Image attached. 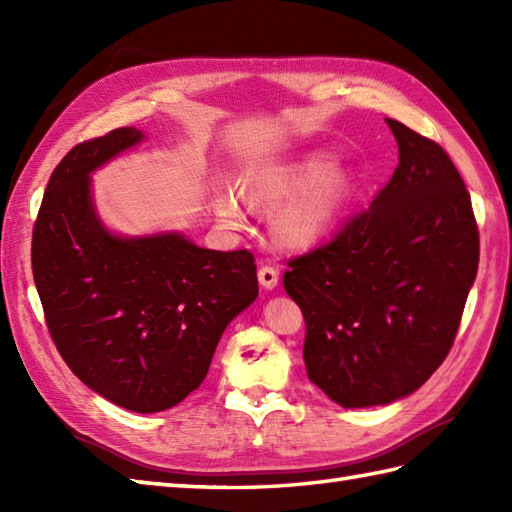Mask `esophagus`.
Instances as JSON below:
<instances>
[{"mask_svg":"<svg viewBox=\"0 0 512 512\" xmlns=\"http://www.w3.org/2000/svg\"><path fill=\"white\" fill-rule=\"evenodd\" d=\"M257 277H259V284H262V288H266V290H273L279 284V270L275 266L262 264Z\"/></svg>","mask_w":512,"mask_h":512,"instance_id":"1","label":"esophagus"}]
</instances>
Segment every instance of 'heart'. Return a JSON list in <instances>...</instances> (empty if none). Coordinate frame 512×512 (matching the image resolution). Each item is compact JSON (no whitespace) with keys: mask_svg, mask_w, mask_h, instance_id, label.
Returning a JSON list of instances; mask_svg holds the SVG:
<instances>
[{"mask_svg":"<svg viewBox=\"0 0 512 512\" xmlns=\"http://www.w3.org/2000/svg\"><path fill=\"white\" fill-rule=\"evenodd\" d=\"M334 158L312 156L292 165L268 167L248 173L239 182V195L248 206L284 204L273 217V233L292 250H308L325 242L341 224L356 200L361 182L354 171H332ZM215 211L226 224L242 226L244 211L233 195H220Z\"/></svg>","mask_w":512,"mask_h":512,"instance_id":"1","label":"heart"}]
</instances>
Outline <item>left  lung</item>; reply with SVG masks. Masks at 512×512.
Returning <instances> with one entry per match:
<instances>
[{
    "instance_id": "8db88e82",
    "label": "left lung",
    "mask_w": 512,
    "mask_h": 512,
    "mask_svg": "<svg viewBox=\"0 0 512 512\" xmlns=\"http://www.w3.org/2000/svg\"><path fill=\"white\" fill-rule=\"evenodd\" d=\"M398 167L332 242L290 259L308 378L336 405L413 394L447 358L480 264L471 195L438 143L385 118Z\"/></svg>"
}]
</instances>
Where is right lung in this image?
<instances>
[{
	"mask_svg": "<svg viewBox=\"0 0 512 512\" xmlns=\"http://www.w3.org/2000/svg\"><path fill=\"white\" fill-rule=\"evenodd\" d=\"M143 140L140 129L118 127L65 154L32 228V275L74 376L118 407L154 413L200 387L226 325L259 288L248 250L200 248L180 233L121 237L103 226L90 173Z\"/></svg>",
	"mask_w": 512,
	"mask_h": 512,
	"instance_id": "add662e5",
	"label": "right lung"
}]
</instances>
